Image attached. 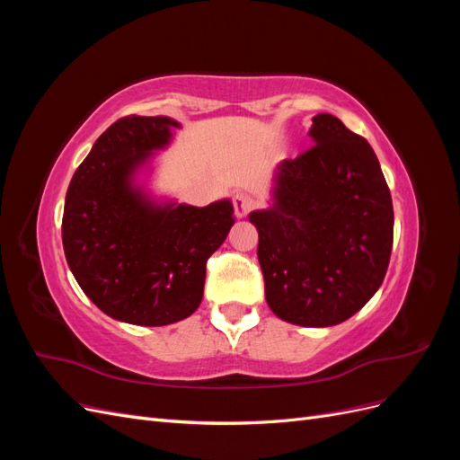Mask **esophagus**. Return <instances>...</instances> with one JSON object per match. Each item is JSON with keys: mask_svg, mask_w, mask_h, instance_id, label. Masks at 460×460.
<instances>
[{"mask_svg": "<svg viewBox=\"0 0 460 460\" xmlns=\"http://www.w3.org/2000/svg\"><path fill=\"white\" fill-rule=\"evenodd\" d=\"M255 205H257L255 198L249 196V193H245V191H238L234 196V213H235V217L249 215L255 208Z\"/></svg>", "mask_w": 460, "mask_h": 460, "instance_id": "1", "label": "esophagus"}]
</instances>
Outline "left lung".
Segmentation results:
<instances>
[{"label":"left lung","mask_w":460,"mask_h":460,"mask_svg":"<svg viewBox=\"0 0 460 460\" xmlns=\"http://www.w3.org/2000/svg\"><path fill=\"white\" fill-rule=\"evenodd\" d=\"M313 146L276 171L274 207L249 215L259 232L264 296L276 316L333 326L363 309L384 282L394 205L363 136L316 115Z\"/></svg>","instance_id":"left-lung-1"}]
</instances>
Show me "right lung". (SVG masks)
I'll return each instance as SVG.
<instances>
[{
  "label": "right lung",
  "instance_id": "add662e5",
  "mask_svg": "<svg viewBox=\"0 0 460 460\" xmlns=\"http://www.w3.org/2000/svg\"><path fill=\"white\" fill-rule=\"evenodd\" d=\"M169 117H122L97 137L66 190L63 249L82 291L111 318L164 326L199 307L207 261L235 222L228 199L153 207L130 176L171 140Z\"/></svg>",
  "mask_w": 460,
  "mask_h": 460
}]
</instances>
